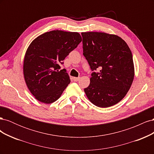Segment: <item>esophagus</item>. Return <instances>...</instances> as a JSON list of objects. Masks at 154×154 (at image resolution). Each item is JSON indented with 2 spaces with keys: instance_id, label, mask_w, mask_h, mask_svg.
I'll return each instance as SVG.
<instances>
[{
  "instance_id": "34e87169",
  "label": "esophagus",
  "mask_w": 154,
  "mask_h": 154,
  "mask_svg": "<svg viewBox=\"0 0 154 154\" xmlns=\"http://www.w3.org/2000/svg\"><path fill=\"white\" fill-rule=\"evenodd\" d=\"M72 80L74 82H78L79 80H80V78H76V77H73L72 78Z\"/></svg>"
}]
</instances>
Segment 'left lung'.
<instances>
[{
    "label": "left lung",
    "mask_w": 154,
    "mask_h": 154,
    "mask_svg": "<svg viewBox=\"0 0 154 154\" xmlns=\"http://www.w3.org/2000/svg\"><path fill=\"white\" fill-rule=\"evenodd\" d=\"M83 55L92 72L90 84L84 88L87 98L101 108L113 106L123 100L134 78L132 54L118 35L103 32H83Z\"/></svg>",
    "instance_id": "obj_1"
}]
</instances>
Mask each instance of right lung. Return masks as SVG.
<instances>
[{
	"mask_svg": "<svg viewBox=\"0 0 154 154\" xmlns=\"http://www.w3.org/2000/svg\"><path fill=\"white\" fill-rule=\"evenodd\" d=\"M82 40L77 32L54 30L36 37L25 54L23 72L26 83L35 98L49 104L57 101L71 82L60 64Z\"/></svg>",
	"mask_w": 154,
	"mask_h": 154,
	"instance_id": "right-lung-1",
	"label": "right lung"
}]
</instances>
